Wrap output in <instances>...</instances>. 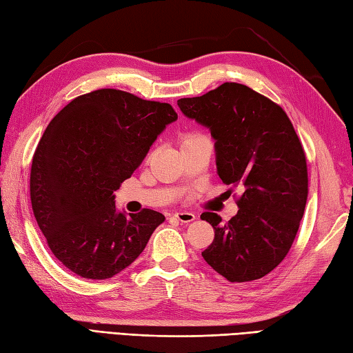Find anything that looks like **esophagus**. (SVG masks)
I'll use <instances>...</instances> for the list:
<instances>
[{
    "mask_svg": "<svg viewBox=\"0 0 353 353\" xmlns=\"http://www.w3.org/2000/svg\"><path fill=\"white\" fill-rule=\"evenodd\" d=\"M174 218L185 224V222L195 221L196 216H195V213H192V212H178V213H174Z\"/></svg>",
    "mask_w": 353,
    "mask_h": 353,
    "instance_id": "34e87169",
    "label": "esophagus"
}]
</instances>
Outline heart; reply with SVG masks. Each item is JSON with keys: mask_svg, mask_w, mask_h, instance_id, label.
I'll return each instance as SVG.
<instances>
[{"mask_svg": "<svg viewBox=\"0 0 353 353\" xmlns=\"http://www.w3.org/2000/svg\"><path fill=\"white\" fill-rule=\"evenodd\" d=\"M204 135H201V134H185V135H183V139H181V145H185V143H192V141H195V140H199V139H203Z\"/></svg>", "mask_w": 353, "mask_h": 353, "instance_id": "1", "label": "heart"}]
</instances>
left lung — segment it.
Returning <instances> with one entry per match:
<instances>
[{
	"label": "left lung",
	"mask_w": 353,
	"mask_h": 353,
	"mask_svg": "<svg viewBox=\"0 0 353 353\" xmlns=\"http://www.w3.org/2000/svg\"><path fill=\"white\" fill-rule=\"evenodd\" d=\"M178 106L210 131L219 178L242 192L227 224L216 213L201 214L214 230L204 261L230 282L267 276L296 239L307 198L306 157L291 120L270 99L234 82L179 99Z\"/></svg>",
	"instance_id": "left-lung-1"
}]
</instances>
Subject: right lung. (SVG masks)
<instances>
[{"instance_id": "right-lung-1", "label": "right lung", "mask_w": 353, "mask_h": 353, "mask_svg": "<svg viewBox=\"0 0 353 353\" xmlns=\"http://www.w3.org/2000/svg\"><path fill=\"white\" fill-rule=\"evenodd\" d=\"M178 119L169 103L120 90L79 96L56 114L32 161L36 222L57 261L91 280L111 279L145 250L164 218L117 210L116 192Z\"/></svg>"}]
</instances>
